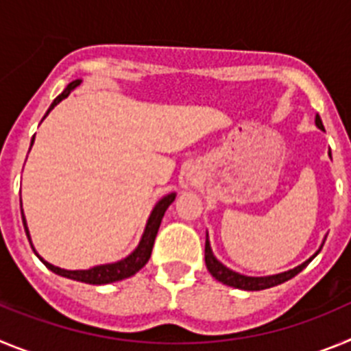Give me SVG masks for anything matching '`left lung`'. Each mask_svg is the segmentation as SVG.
Segmentation results:
<instances>
[{
  "mask_svg": "<svg viewBox=\"0 0 351 351\" xmlns=\"http://www.w3.org/2000/svg\"><path fill=\"white\" fill-rule=\"evenodd\" d=\"M316 126L320 130H324V125H322V119L320 116H316L315 119ZM320 251V250H318ZM318 251H316L315 255L311 256L309 260H306L304 263H300L299 267L291 269V271L287 272H281V274H274V276H265V278H250V276H243L239 274V272L230 271L228 267H225L221 262L216 260V256L213 255V250H210V244H209V239L206 241V265H207V271L213 274V278H216L218 281H221L223 285H228V287H234L239 288V290H247V291H256V290H265V288H271L276 287V285H281L285 281L291 280L293 276L299 274L302 269L308 267V263L318 255Z\"/></svg>",
  "mask_w": 351,
  "mask_h": 351,
  "instance_id": "left-lung-1",
  "label": "left lung"
}]
</instances>
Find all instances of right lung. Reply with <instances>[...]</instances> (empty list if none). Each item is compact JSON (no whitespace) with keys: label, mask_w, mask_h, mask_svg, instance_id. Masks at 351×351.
Here are the masks:
<instances>
[{"label":"right lung","mask_w":351,"mask_h":351,"mask_svg":"<svg viewBox=\"0 0 351 351\" xmlns=\"http://www.w3.org/2000/svg\"><path fill=\"white\" fill-rule=\"evenodd\" d=\"M79 84H80V80H73V82L68 84L66 89H64V91L61 93V95L58 96L54 101H52V105L49 107L47 114L51 112L52 108L60 104L61 100H64V98L70 95L71 89H75ZM47 114H45V116H47ZM31 145H33V142H31ZM173 200H176V193H169L167 197L161 198L156 206H154L153 213H151V216H149V219H147L144 235H142L137 250L133 251L130 256H126L125 260H119V262H116V263L96 265V267L88 269V271H64V269L56 267V265H52V263L45 262V260H43L40 255H36V256H38L43 263H45V267L51 269V271L56 272V274L63 276V278H70V280L82 281V283L107 285V283H114V281L125 280V278H130V276H133L135 272L141 271L145 263L149 262V258H151V251H153V246H154V239H156V234H158V228H160V223H161V219H163V214H165V210L169 209V206L173 202ZM21 214H23V223H24V230H26V235H27V241H29V244H31L29 232H27V226H26V218H24V213H23V202H21ZM31 247H33V244H31ZM33 251H35V247H33Z\"/></svg>","instance_id":"1"}]
</instances>
